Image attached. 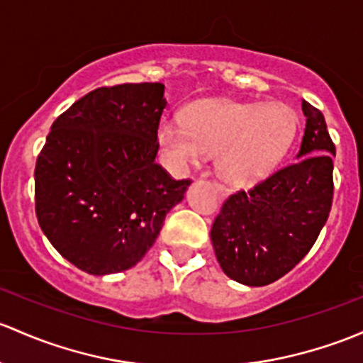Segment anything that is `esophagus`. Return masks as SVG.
<instances>
[{"instance_id": "1", "label": "esophagus", "mask_w": 363, "mask_h": 363, "mask_svg": "<svg viewBox=\"0 0 363 363\" xmlns=\"http://www.w3.org/2000/svg\"><path fill=\"white\" fill-rule=\"evenodd\" d=\"M213 186H216V189H217V193L220 194V196H223L224 193H226V188H224L223 184H219V182H213Z\"/></svg>"}]
</instances>
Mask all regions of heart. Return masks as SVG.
Returning <instances> with one entry per match:
<instances>
[{
  "label": "heart",
  "instance_id": "obj_1",
  "mask_svg": "<svg viewBox=\"0 0 363 363\" xmlns=\"http://www.w3.org/2000/svg\"><path fill=\"white\" fill-rule=\"evenodd\" d=\"M299 128L285 104L213 99L189 106L184 123L163 120L158 143L174 169L198 165L207 152L217 155V170L230 184L252 186L280 165Z\"/></svg>",
  "mask_w": 363,
  "mask_h": 363
}]
</instances>
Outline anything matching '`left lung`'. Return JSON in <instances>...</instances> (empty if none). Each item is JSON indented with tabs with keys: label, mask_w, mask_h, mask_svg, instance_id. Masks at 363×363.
<instances>
[{
	"label": "left lung",
	"mask_w": 363,
	"mask_h": 363,
	"mask_svg": "<svg viewBox=\"0 0 363 363\" xmlns=\"http://www.w3.org/2000/svg\"><path fill=\"white\" fill-rule=\"evenodd\" d=\"M306 116L297 162L224 200L211 230L216 257L235 281L262 287L287 274L311 250L333 207L335 146L322 111Z\"/></svg>",
	"instance_id": "left-lung-1"
}]
</instances>
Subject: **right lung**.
I'll return each mask as SVG.
<instances>
[{"label": "right lung", "instance_id": "right-lung-1", "mask_svg": "<svg viewBox=\"0 0 363 363\" xmlns=\"http://www.w3.org/2000/svg\"><path fill=\"white\" fill-rule=\"evenodd\" d=\"M163 91L162 83L91 90L53 121L38 155V223L82 272L111 274L135 266L191 184L155 162Z\"/></svg>", "mask_w": 363, "mask_h": 363}]
</instances>
